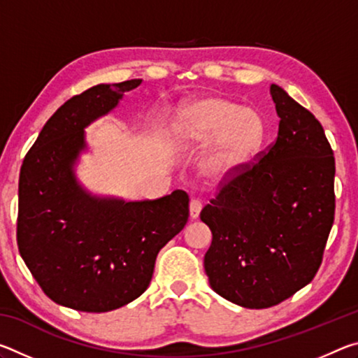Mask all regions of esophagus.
I'll use <instances>...</instances> for the list:
<instances>
[{
    "instance_id": "esophagus-1",
    "label": "esophagus",
    "mask_w": 358,
    "mask_h": 358,
    "mask_svg": "<svg viewBox=\"0 0 358 358\" xmlns=\"http://www.w3.org/2000/svg\"><path fill=\"white\" fill-rule=\"evenodd\" d=\"M201 210H202V202L199 201V199H192L189 202V217L191 220H196L201 215Z\"/></svg>"
}]
</instances>
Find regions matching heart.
I'll use <instances>...</instances> for the list:
<instances>
[{"label": "heart", "instance_id": "heart-1", "mask_svg": "<svg viewBox=\"0 0 358 358\" xmlns=\"http://www.w3.org/2000/svg\"><path fill=\"white\" fill-rule=\"evenodd\" d=\"M177 136L186 147H205L203 171L213 178L237 173L256 153L264 137V123L256 110L207 96L181 107Z\"/></svg>", "mask_w": 358, "mask_h": 358}]
</instances>
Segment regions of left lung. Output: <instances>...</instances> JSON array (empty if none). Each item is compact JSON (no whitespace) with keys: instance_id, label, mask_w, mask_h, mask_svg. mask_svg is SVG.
<instances>
[{"instance_id":"obj_1","label":"left lung","mask_w":358,"mask_h":358,"mask_svg":"<svg viewBox=\"0 0 358 358\" xmlns=\"http://www.w3.org/2000/svg\"><path fill=\"white\" fill-rule=\"evenodd\" d=\"M276 141L220 183L201 211L213 234L210 286L250 310L275 306L313 281L335 220V156L316 117L278 85Z\"/></svg>"}]
</instances>
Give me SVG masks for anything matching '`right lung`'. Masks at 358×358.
<instances>
[{"label":"right lung","instance_id":"add662e5","mask_svg":"<svg viewBox=\"0 0 358 358\" xmlns=\"http://www.w3.org/2000/svg\"><path fill=\"white\" fill-rule=\"evenodd\" d=\"M141 82L101 83L72 96L47 121L20 169V256L48 299L72 310L106 313L141 296L157 252L189 216L181 189L145 202L96 199L72 172L85 148L83 128Z\"/></svg>","mask_w":358,"mask_h":358}]
</instances>
